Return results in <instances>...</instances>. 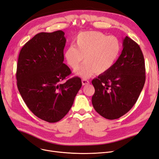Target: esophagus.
I'll list each match as a JSON object with an SVG mask.
<instances>
[{
  "label": "esophagus",
  "instance_id": "obj_1",
  "mask_svg": "<svg viewBox=\"0 0 159 159\" xmlns=\"http://www.w3.org/2000/svg\"><path fill=\"white\" fill-rule=\"evenodd\" d=\"M81 83H82V85H88L89 84V81L88 80H81Z\"/></svg>",
  "mask_w": 159,
  "mask_h": 159
}]
</instances>
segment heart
Listing matches in <instances>:
<instances>
[{"instance_id":"heart-1","label":"heart","mask_w":159,"mask_h":159,"mask_svg":"<svg viewBox=\"0 0 159 159\" xmlns=\"http://www.w3.org/2000/svg\"><path fill=\"white\" fill-rule=\"evenodd\" d=\"M121 50V42L116 36H107L98 31L81 32L64 52V60L76 75L88 78L98 72L104 74L112 68Z\"/></svg>"}]
</instances>
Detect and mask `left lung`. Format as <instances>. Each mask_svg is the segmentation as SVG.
Listing matches in <instances>:
<instances>
[{
  "mask_svg": "<svg viewBox=\"0 0 159 159\" xmlns=\"http://www.w3.org/2000/svg\"><path fill=\"white\" fill-rule=\"evenodd\" d=\"M145 82V66L140 47L128 36L123 50L108 71L92 80L95 93L91 102L95 110L107 119H116L135 104Z\"/></svg>",
  "mask_w": 159,
  "mask_h": 159,
  "instance_id": "1",
  "label": "left lung"
}]
</instances>
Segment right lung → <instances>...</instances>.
Masks as SVG:
<instances>
[{
	"label": "right lung",
	"mask_w": 159,
	"mask_h": 159,
	"mask_svg": "<svg viewBox=\"0 0 159 159\" xmlns=\"http://www.w3.org/2000/svg\"><path fill=\"white\" fill-rule=\"evenodd\" d=\"M64 34L61 30L38 34L22 47L18 60L19 92L31 111L49 123L68 113L82 85L78 77L60 84L71 74L63 63Z\"/></svg>",
	"instance_id": "add662e5"
}]
</instances>
